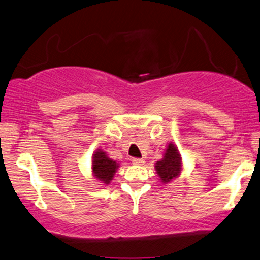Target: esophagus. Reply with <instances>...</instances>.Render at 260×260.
<instances>
[{"mask_svg":"<svg viewBox=\"0 0 260 260\" xmlns=\"http://www.w3.org/2000/svg\"><path fill=\"white\" fill-rule=\"evenodd\" d=\"M131 161H133V164H135V165H143V164L145 162L143 158H133V160Z\"/></svg>","mask_w":260,"mask_h":260,"instance_id":"1","label":"esophagus"}]
</instances>
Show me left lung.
I'll return each mask as SVG.
<instances>
[{"mask_svg": "<svg viewBox=\"0 0 260 260\" xmlns=\"http://www.w3.org/2000/svg\"><path fill=\"white\" fill-rule=\"evenodd\" d=\"M181 157L179 151L173 144H169L164 158L160 161L155 162V171L160 177L162 182H170L172 179L177 178L180 174Z\"/></svg>", "mask_w": 260, "mask_h": 260, "instance_id": "8db88e82", "label": "left lung"}]
</instances>
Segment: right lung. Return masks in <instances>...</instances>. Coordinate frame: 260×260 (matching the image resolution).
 Returning a JSON list of instances; mask_svg holds the SVG:
<instances>
[{
    "mask_svg": "<svg viewBox=\"0 0 260 260\" xmlns=\"http://www.w3.org/2000/svg\"><path fill=\"white\" fill-rule=\"evenodd\" d=\"M93 172L94 175L99 179L100 181H102L103 183H110V181L113 180V177L116 172L118 164L116 161H114L113 159L108 158L106 155V152L99 150L93 154Z\"/></svg>",
    "mask_w": 260,
    "mask_h": 260,
    "instance_id": "1",
    "label": "right lung"
}]
</instances>
